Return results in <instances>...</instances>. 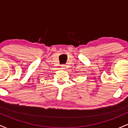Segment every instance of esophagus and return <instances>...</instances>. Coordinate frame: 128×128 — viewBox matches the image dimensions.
<instances>
[{"label": "esophagus", "mask_w": 128, "mask_h": 128, "mask_svg": "<svg viewBox=\"0 0 128 128\" xmlns=\"http://www.w3.org/2000/svg\"><path fill=\"white\" fill-rule=\"evenodd\" d=\"M66 66H64V64H62V65L61 66V68L62 69H64V68H66V67H65Z\"/></svg>", "instance_id": "obj_1"}]
</instances>
